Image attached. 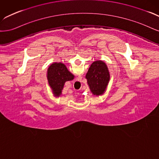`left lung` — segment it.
Segmentation results:
<instances>
[{"mask_svg": "<svg viewBox=\"0 0 159 159\" xmlns=\"http://www.w3.org/2000/svg\"><path fill=\"white\" fill-rule=\"evenodd\" d=\"M85 78L92 94L96 96L104 94L110 80V72L106 63L100 60L95 61L90 65Z\"/></svg>", "mask_w": 159, "mask_h": 159, "instance_id": "1", "label": "left lung"}]
</instances>
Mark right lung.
<instances>
[{
    "instance_id": "right-lung-1",
    "label": "right lung",
    "mask_w": 159,
    "mask_h": 159,
    "mask_svg": "<svg viewBox=\"0 0 159 159\" xmlns=\"http://www.w3.org/2000/svg\"><path fill=\"white\" fill-rule=\"evenodd\" d=\"M75 76L66 67L65 64L55 62L50 65L47 71L48 84L56 98L62 94V90L66 82L73 80Z\"/></svg>"
}]
</instances>
